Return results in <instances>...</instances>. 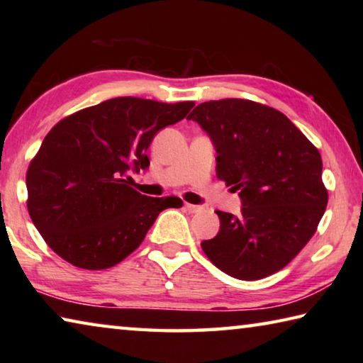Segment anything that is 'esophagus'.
Wrapping results in <instances>:
<instances>
[{
    "instance_id": "34e87169",
    "label": "esophagus",
    "mask_w": 363,
    "mask_h": 363,
    "mask_svg": "<svg viewBox=\"0 0 363 363\" xmlns=\"http://www.w3.org/2000/svg\"><path fill=\"white\" fill-rule=\"evenodd\" d=\"M186 210H187L189 213H199V211H201V210H203V208H201V206H199V205L186 203Z\"/></svg>"
}]
</instances>
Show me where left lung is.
Returning a JSON list of instances; mask_svg holds the SVG:
<instances>
[{
    "instance_id": "1",
    "label": "left lung",
    "mask_w": 363,
    "mask_h": 363,
    "mask_svg": "<svg viewBox=\"0 0 363 363\" xmlns=\"http://www.w3.org/2000/svg\"><path fill=\"white\" fill-rule=\"evenodd\" d=\"M187 120L210 134L216 176L242 199V216L216 211L218 235L201 242L230 277L259 280L284 269L317 230L328 203L317 147L286 116L248 99L203 102Z\"/></svg>"
}]
</instances>
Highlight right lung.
Here are the masks:
<instances>
[{"mask_svg": "<svg viewBox=\"0 0 363 363\" xmlns=\"http://www.w3.org/2000/svg\"><path fill=\"white\" fill-rule=\"evenodd\" d=\"M194 106L115 97L46 134L27 169V208L54 253L79 269L113 267L143 243L160 213L182 206L177 196L139 194L128 173L149 168L153 136Z\"/></svg>", "mask_w": 363, "mask_h": 363, "instance_id": "right-lung-1", "label": "right lung"}]
</instances>
